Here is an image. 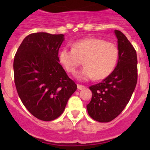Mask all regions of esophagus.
<instances>
[{
	"mask_svg": "<svg viewBox=\"0 0 150 150\" xmlns=\"http://www.w3.org/2000/svg\"><path fill=\"white\" fill-rule=\"evenodd\" d=\"M84 88H85V86H83V85L77 84V88H78V89L82 90V89H83Z\"/></svg>",
	"mask_w": 150,
	"mask_h": 150,
	"instance_id": "obj_1",
	"label": "esophagus"
}]
</instances>
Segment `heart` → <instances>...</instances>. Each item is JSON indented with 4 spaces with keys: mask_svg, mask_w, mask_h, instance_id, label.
Returning a JSON list of instances; mask_svg holds the SVG:
<instances>
[{
    "mask_svg": "<svg viewBox=\"0 0 150 150\" xmlns=\"http://www.w3.org/2000/svg\"><path fill=\"white\" fill-rule=\"evenodd\" d=\"M119 49L116 44L103 38L88 37L73 43V49L64 47L59 52V59L65 71L75 75L82 63L85 67L79 73L81 79L100 80L110 76L114 71L119 60Z\"/></svg>",
    "mask_w": 150,
    "mask_h": 150,
    "instance_id": "heart-1",
    "label": "heart"
}]
</instances>
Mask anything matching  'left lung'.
<instances>
[{
  "label": "left lung",
  "mask_w": 150,
  "mask_h": 150,
  "mask_svg": "<svg viewBox=\"0 0 150 150\" xmlns=\"http://www.w3.org/2000/svg\"><path fill=\"white\" fill-rule=\"evenodd\" d=\"M118 39L119 60L112 74L100 83L89 87L91 100L88 113L100 122L112 121L122 112L132 98L137 82V52L120 30H115Z\"/></svg>",
  "instance_id": "obj_1"
}]
</instances>
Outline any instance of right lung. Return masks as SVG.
I'll return each instance as SVG.
<instances>
[{"mask_svg": "<svg viewBox=\"0 0 150 150\" xmlns=\"http://www.w3.org/2000/svg\"><path fill=\"white\" fill-rule=\"evenodd\" d=\"M64 34L28 35L14 57V82L22 104L34 116L52 121L62 115L76 83L59 64Z\"/></svg>", "mask_w": 150, "mask_h": 150, "instance_id": "right-lung-1", "label": "right lung"}]
</instances>
